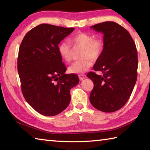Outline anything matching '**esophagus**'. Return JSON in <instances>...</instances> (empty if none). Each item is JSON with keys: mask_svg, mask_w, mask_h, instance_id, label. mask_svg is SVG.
I'll return each mask as SVG.
<instances>
[{"mask_svg": "<svg viewBox=\"0 0 150 150\" xmlns=\"http://www.w3.org/2000/svg\"><path fill=\"white\" fill-rule=\"evenodd\" d=\"M79 79L81 81L83 79H84L86 78V75H84V74H81L79 75Z\"/></svg>", "mask_w": 150, "mask_h": 150, "instance_id": "esophagus-1", "label": "esophagus"}]
</instances>
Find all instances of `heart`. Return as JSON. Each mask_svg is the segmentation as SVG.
<instances>
[{"mask_svg":"<svg viewBox=\"0 0 150 150\" xmlns=\"http://www.w3.org/2000/svg\"><path fill=\"white\" fill-rule=\"evenodd\" d=\"M71 42L75 46L82 47L81 59L71 65L68 70L71 73L80 74L86 71L93 65V60L99 58L105 48V42L100 36L94 37L91 34L78 32L71 38ZM58 52L61 57L65 62H69L72 59V50L69 44L62 42L58 45Z\"/></svg>","mask_w":150,"mask_h":150,"instance_id":"heart-1","label":"heart"}]
</instances>
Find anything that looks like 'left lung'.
<instances>
[{
	"label": "left lung",
	"instance_id": "obj_1",
	"mask_svg": "<svg viewBox=\"0 0 150 150\" xmlns=\"http://www.w3.org/2000/svg\"><path fill=\"white\" fill-rule=\"evenodd\" d=\"M104 34L105 48L87 77L94 87L90 102L94 107L105 112H112L122 108L134 89L138 75V52L132 38L124 27L115 22H105L91 26Z\"/></svg>",
	"mask_w": 150,
	"mask_h": 150
}]
</instances>
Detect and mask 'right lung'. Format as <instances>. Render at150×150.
I'll return each mask as SVG.
<instances>
[{
	"mask_svg": "<svg viewBox=\"0 0 150 150\" xmlns=\"http://www.w3.org/2000/svg\"><path fill=\"white\" fill-rule=\"evenodd\" d=\"M73 28L47 24L34 27L25 35L19 47L18 72L27 103L42 115L62 112L71 100L70 90L79 82L78 76L65 74L58 45Z\"/></svg>",
	"mask_w": 150,
	"mask_h": 150,
	"instance_id": "add662e5",
	"label": "right lung"
}]
</instances>
